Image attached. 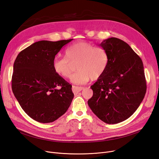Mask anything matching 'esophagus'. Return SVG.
<instances>
[{"mask_svg": "<svg viewBox=\"0 0 159 159\" xmlns=\"http://www.w3.org/2000/svg\"><path fill=\"white\" fill-rule=\"evenodd\" d=\"M84 89V87H81V86H72V91L74 93L76 94L78 93L79 92H80L81 90H83Z\"/></svg>", "mask_w": 159, "mask_h": 159, "instance_id": "34e87169", "label": "esophagus"}]
</instances>
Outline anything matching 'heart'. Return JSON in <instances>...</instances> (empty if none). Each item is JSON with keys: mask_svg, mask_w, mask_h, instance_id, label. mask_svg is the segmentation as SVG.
Here are the masks:
<instances>
[{"mask_svg": "<svg viewBox=\"0 0 159 159\" xmlns=\"http://www.w3.org/2000/svg\"><path fill=\"white\" fill-rule=\"evenodd\" d=\"M107 51L102 47L94 46L86 41H79L69 46L65 57H56L52 67L54 72L64 79L69 78L72 72L70 63H75L76 71L70 77L75 84H83L90 80H96L104 74L109 64Z\"/></svg>", "mask_w": 159, "mask_h": 159, "instance_id": "obj_1", "label": "heart"}]
</instances>
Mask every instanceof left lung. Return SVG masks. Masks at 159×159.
Masks as SVG:
<instances>
[{
  "label": "left lung",
  "mask_w": 159,
  "mask_h": 159,
  "mask_svg": "<svg viewBox=\"0 0 159 159\" xmlns=\"http://www.w3.org/2000/svg\"><path fill=\"white\" fill-rule=\"evenodd\" d=\"M106 50L109 60L104 74L90 86V108L107 124H117L132 116L146 93L142 59L125 41L111 37L99 44Z\"/></svg>",
  "instance_id": "1"
}]
</instances>
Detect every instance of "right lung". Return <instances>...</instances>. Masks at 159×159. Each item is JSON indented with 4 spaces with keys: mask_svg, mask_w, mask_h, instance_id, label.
I'll return each instance as SVG.
<instances>
[{
    "mask_svg": "<svg viewBox=\"0 0 159 159\" xmlns=\"http://www.w3.org/2000/svg\"><path fill=\"white\" fill-rule=\"evenodd\" d=\"M72 40L38 41L16 59L11 89L23 110L34 120L54 122L71 103L72 86L54 72L52 63L62 47Z\"/></svg>",
    "mask_w": 159,
    "mask_h": 159,
    "instance_id": "obj_1",
    "label": "right lung"
}]
</instances>
